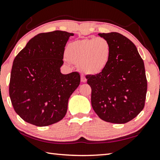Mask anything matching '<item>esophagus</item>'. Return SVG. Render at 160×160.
Here are the masks:
<instances>
[{"mask_svg":"<svg viewBox=\"0 0 160 160\" xmlns=\"http://www.w3.org/2000/svg\"><path fill=\"white\" fill-rule=\"evenodd\" d=\"M81 81H82V82H86L87 79H86V78L85 77V75H81Z\"/></svg>","mask_w":160,"mask_h":160,"instance_id":"obj_1","label":"esophagus"}]
</instances>
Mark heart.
Masks as SVG:
<instances>
[{
	"label": "heart",
	"mask_w": 160,
	"mask_h": 160,
	"mask_svg": "<svg viewBox=\"0 0 160 160\" xmlns=\"http://www.w3.org/2000/svg\"><path fill=\"white\" fill-rule=\"evenodd\" d=\"M111 45L103 38L75 40L68 44L67 59L78 64L80 70L89 75L101 74L106 70L111 57Z\"/></svg>",
	"instance_id": "1"
}]
</instances>
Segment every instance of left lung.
Instances as JSON below:
<instances>
[{
    "mask_svg": "<svg viewBox=\"0 0 160 160\" xmlns=\"http://www.w3.org/2000/svg\"><path fill=\"white\" fill-rule=\"evenodd\" d=\"M98 35L110 42L112 52L105 71L86 77L92 88V106L101 120L124 124L144 108L147 80L143 61L135 45L123 35Z\"/></svg>",
    "mask_w": 160,
    "mask_h": 160,
    "instance_id": "1",
    "label": "left lung"
}]
</instances>
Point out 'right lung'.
<instances>
[{
  "label": "right lung",
  "instance_id": "right-lung-1",
  "mask_svg": "<svg viewBox=\"0 0 160 160\" xmlns=\"http://www.w3.org/2000/svg\"><path fill=\"white\" fill-rule=\"evenodd\" d=\"M74 33L55 31L34 36L14 58L9 94L17 114L45 127L62 120L68 98L80 85L78 72H61L66 42Z\"/></svg>",
  "mask_w": 160,
  "mask_h": 160
}]
</instances>
